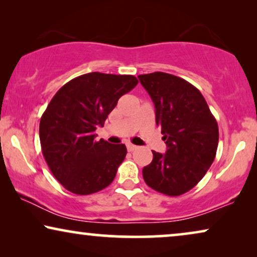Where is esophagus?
I'll list each match as a JSON object with an SVG mask.
<instances>
[{
	"instance_id": "34e87169",
	"label": "esophagus",
	"mask_w": 257,
	"mask_h": 257,
	"mask_svg": "<svg viewBox=\"0 0 257 257\" xmlns=\"http://www.w3.org/2000/svg\"><path fill=\"white\" fill-rule=\"evenodd\" d=\"M126 147H127L128 152H133V151L137 150V146L136 145H132V144H127V145H126Z\"/></svg>"
}]
</instances>
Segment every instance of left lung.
<instances>
[{
	"mask_svg": "<svg viewBox=\"0 0 257 257\" xmlns=\"http://www.w3.org/2000/svg\"><path fill=\"white\" fill-rule=\"evenodd\" d=\"M138 78L152 98L156 122L167 145L165 154L152 151V163L143 168L144 180L165 195H181L198 185L215 159L216 119L201 92L187 80L160 71Z\"/></svg>",
	"mask_w": 257,
	"mask_h": 257,
	"instance_id": "obj_1",
	"label": "left lung"
}]
</instances>
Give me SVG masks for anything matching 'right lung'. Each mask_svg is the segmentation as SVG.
Here are the masks:
<instances>
[{
	"mask_svg": "<svg viewBox=\"0 0 257 257\" xmlns=\"http://www.w3.org/2000/svg\"><path fill=\"white\" fill-rule=\"evenodd\" d=\"M138 84L131 75L90 72L59 89L40 121L42 153L63 187L78 195L106 188L126 156L124 144L96 140L118 99Z\"/></svg>",
	"mask_w": 257,
	"mask_h": 257,
	"instance_id": "1",
	"label": "right lung"
}]
</instances>
